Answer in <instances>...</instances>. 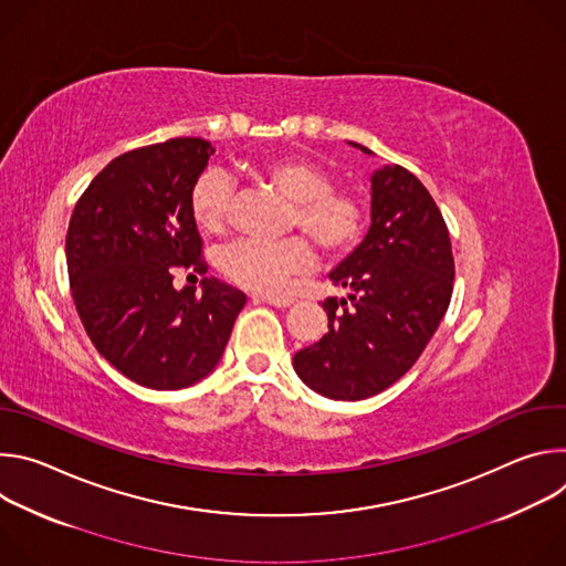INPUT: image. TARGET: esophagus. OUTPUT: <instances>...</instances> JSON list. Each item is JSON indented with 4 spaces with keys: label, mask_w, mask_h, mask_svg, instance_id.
<instances>
[{
    "label": "esophagus",
    "mask_w": 566,
    "mask_h": 566,
    "mask_svg": "<svg viewBox=\"0 0 566 566\" xmlns=\"http://www.w3.org/2000/svg\"><path fill=\"white\" fill-rule=\"evenodd\" d=\"M258 302H266L271 306H277V308H284V306H291L295 300L291 295H258L255 297Z\"/></svg>",
    "instance_id": "1"
}]
</instances>
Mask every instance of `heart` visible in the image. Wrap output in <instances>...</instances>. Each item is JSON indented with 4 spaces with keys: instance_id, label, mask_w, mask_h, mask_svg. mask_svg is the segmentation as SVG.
Here are the masks:
<instances>
[{
    "instance_id": "b5f03b06",
    "label": "heart",
    "mask_w": 566,
    "mask_h": 566,
    "mask_svg": "<svg viewBox=\"0 0 566 566\" xmlns=\"http://www.w3.org/2000/svg\"><path fill=\"white\" fill-rule=\"evenodd\" d=\"M291 201L289 223L297 226L327 255L352 251L365 228V206L345 190H334L332 175L300 156L273 158L251 170ZM230 181L219 170H206L192 186L190 214L199 230L217 234L226 223ZM311 264V249L304 239L282 241L239 239L221 251L219 266L226 277L251 291H277L284 280Z\"/></svg>"
}]
</instances>
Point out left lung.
<instances>
[{
	"mask_svg": "<svg viewBox=\"0 0 566 566\" xmlns=\"http://www.w3.org/2000/svg\"><path fill=\"white\" fill-rule=\"evenodd\" d=\"M329 280L349 293L322 302L329 332L293 356V369L322 396L363 400L417 363L452 295L450 234L412 172L382 166L371 175V223Z\"/></svg>",
	"mask_w": 566,
	"mask_h": 566,
	"instance_id": "1",
	"label": "left lung"
}]
</instances>
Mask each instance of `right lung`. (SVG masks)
<instances>
[{
    "mask_svg": "<svg viewBox=\"0 0 566 566\" xmlns=\"http://www.w3.org/2000/svg\"><path fill=\"white\" fill-rule=\"evenodd\" d=\"M214 147L170 138L116 156L73 208L71 295L101 356L149 389H184L221 360L247 295L219 282L172 286V266L201 264L190 192Z\"/></svg>",
    "mask_w": 566,
    "mask_h": 566,
    "instance_id": "1",
    "label": "right lung"
}]
</instances>
